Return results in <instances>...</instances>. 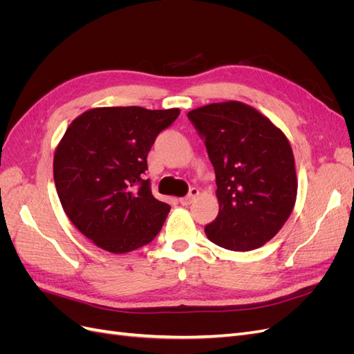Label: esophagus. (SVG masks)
I'll use <instances>...</instances> for the list:
<instances>
[{
	"label": "esophagus",
	"instance_id": "esophagus-1",
	"mask_svg": "<svg viewBox=\"0 0 354 354\" xmlns=\"http://www.w3.org/2000/svg\"><path fill=\"white\" fill-rule=\"evenodd\" d=\"M198 196H199V190L196 187H192L190 192H189V195L185 196V198H180L178 202L181 203V205H189V203L194 202Z\"/></svg>",
	"mask_w": 354,
	"mask_h": 354
}]
</instances>
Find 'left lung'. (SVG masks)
I'll return each instance as SVG.
<instances>
[{"label":"left lung","instance_id":"1","mask_svg":"<svg viewBox=\"0 0 354 354\" xmlns=\"http://www.w3.org/2000/svg\"><path fill=\"white\" fill-rule=\"evenodd\" d=\"M187 116L205 138L216 171L218 216L205 227L207 238L230 251L260 248L295 205L298 180L286 136L238 100L201 106Z\"/></svg>","mask_w":354,"mask_h":354}]
</instances>
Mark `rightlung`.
<instances>
[{
    "mask_svg": "<svg viewBox=\"0 0 354 354\" xmlns=\"http://www.w3.org/2000/svg\"><path fill=\"white\" fill-rule=\"evenodd\" d=\"M180 109L116 106L85 111L59 142L53 176L63 211L85 238L112 254L152 242L171 207L158 201L147 169L156 136Z\"/></svg>",
    "mask_w": 354,
    "mask_h": 354,
    "instance_id": "add662e5",
    "label": "right lung"
}]
</instances>
